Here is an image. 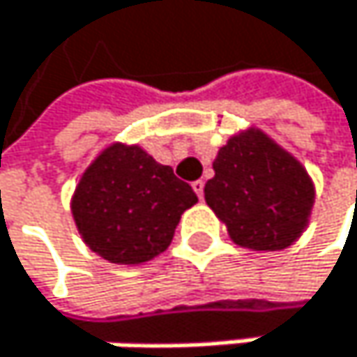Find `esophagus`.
Masks as SVG:
<instances>
[{
    "mask_svg": "<svg viewBox=\"0 0 357 357\" xmlns=\"http://www.w3.org/2000/svg\"><path fill=\"white\" fill-rule=\"evenodd\" d=\"M203 186H205V182H203V180L192 182V190L197 192V197H199V199H203Z\"/></svg>",
    "mask_w": 357,
    "mask_h": 357,
    "instance_id": "esophagus-1",
    "label": "esophagus"
}]
</instances>
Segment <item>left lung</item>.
Returning a JSON list of instances; mask_svg holds the SVG:
<instances>
[{
    "label": "left lung",
    "mask_w": 357,
    "mask_h": 357,
    "mask_svg": "<svg viewBox=\"0 0 357 357\" xmlns=\"http://www.w3.org/2000/svg\"><path fill=\"white\" fill-rule=\"evenodd\" d=\"M203 192L231 240L252 250L291 246L314 199L304 167L259 130L231 137L220 147Z\"/></svg>",
    "instance_id": "left-lung-1"
}]
</instances>
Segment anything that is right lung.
Segmentation results:
<instances>
[{
    "mask_svg": "<svg viewBox=\"0 0 357 357\" xmlns=\"http://www.w3.org/2000/svg\"><path fill=\"white\" fill-rule=\"evenodd\" d=\"M197 203L171 167L137 145H111L83 173L73 216L85 244L119 266L149 261L167 250L180 216Z\"/></svg>",
    "mask_w": 357,
    "mask_h": 357,
    "instance_id": "obj_1",
    "label": "right lung"
}]
</instances>
